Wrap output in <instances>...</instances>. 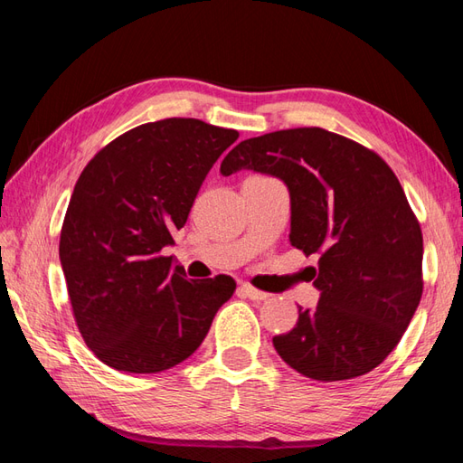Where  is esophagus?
Wrapping results in <instances>:
<instances>
[{
	"label": "esophagus",
	"instance_id": "esophagus-1",
	"mask_svg": "<svg viewBox=\"0 0 463 463\" xmlns=\"http://www.w3.org/2000/svg\"><path fill=\"white\" fill-rule=\"evenodd\" d=\"M239 292L242 294V297H247V298H250V300H257V302L269 298V292H262V290H259V288H254V287H250V284H247V282L241 284Z\"/></svg>",
	"mask_w": 463,
	"mask_h": 463
}]
</instances>
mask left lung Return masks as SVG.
I'll return each instance as SVG.
<instances>
[{
	"mask_svg": "<svg viewBox=\"0 0 463 463\" xmlns=\"http://www.w3.org/2000/svg\"><path fill=\"white\" fill-rule=\"evenodd\" d=\"M269 173L287 183L290 242L318 254L320 302L298 308L279 356L302 376H364L398 346L424 290V239L394 171L368 146L320 127L274 131L239 143L221 173Z\"/></svg>",
	"mask_w": 463,
	"mask_h": 463,
	"instance_id": "1",
	"label": "left lung"
}]
</instances>
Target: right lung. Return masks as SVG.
Here are the masks:
<instances>
[{"instance_id":"1","label":"right lung","mask_w":463,"mask_h":463,"mask_svg":"<svg viewBox=\"0 0 463 463\" xmlns=\"http://www.w3.org/2000/svg\"><path fill=\"white\" fill-rule=\"evenodd\" d=\"M239 131L199 119L135 127L87 163L69 201L59 259L73 318L107 366L169 370L201 346L237 282L191 280L163 249Z\"/></svg>"}]
</instances>
